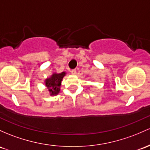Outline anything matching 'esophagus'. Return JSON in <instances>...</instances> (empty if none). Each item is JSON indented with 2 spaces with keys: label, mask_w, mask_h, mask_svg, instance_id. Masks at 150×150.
<instances>
[{
  "label": "esophagus",
  "mask_w": 150,
  "mask_h": 150,
  "mask_svg": "<svg viewBox=\"0 0 150 150\" xmlns=\"http://www.w3.org/2000/svg\"><path fill=\"white\" fill-rule=\"evenodd\" d=\"M71 73L73 74V75H75L77 73V70L76 69H73V70H71Z\"/></svg>",
  "instance_id": "esophagus-1"
}]
</instances>
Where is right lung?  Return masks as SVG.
Listing matches in <instances>:
<instances>
[{
  "mask_svg": "<svg viewBox=\"0 0 150 150\" xmlns=\"http://www.w3.org/2000/svg\"><path fill=\"white\" fill-rule=\"evenodd\" d=\"M65 75V72H62L61 73H53L50 78L46 79L45 81V86L48 89L50 95H56L60 93L61 82Z\"/></svg>",
  "mask_w": 150,
  "mask_h": 150,
  "instance_id": "obj_1",
  "label": "right lung"
}]
</instances>
